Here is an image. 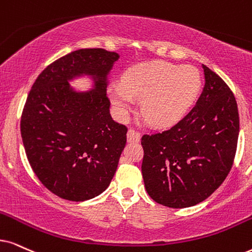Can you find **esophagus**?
<instances>
[{
  "instance_id": "34e87169",
  "label": "esophagus",
  "mask_w": 252,
  "mask_h": 252,
  "mask_svg": "<svg viewBox=\"0 0 252 252\" xmlns=\"http://www.w3.org/2000/svg\"><path fill=\"white\" fill-rule=\"evenodd\" d=\"M126 138H128L129 143H138L141 141V135H139V132H137L136 130L129 129L128 133H126Z\"/></svg>"
}]
</instances>
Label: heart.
I'll return each mask as SVG.
<instances>
[{
	"instance_id": "obj_1",
	"label": "heart",
	"mask_w": 252,
	"mask_h": 252,
	"mask_svg": "<svg viewBox=\"0 0 252 252\" xmlns=\"http://www.w3.org/2000/svg\"><path fill=\"white\" fill-rule=\"evenodd\" d=\"M201 75L194 66L167 62L144 63L124 73L122 84L108 87L117 115L124 119L142 98V111L156 126H171L184 119L199 97Z\"/></svg>"
}]
</instances>
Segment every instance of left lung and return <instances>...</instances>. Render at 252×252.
<instances>
[{
    "label": "left lung",
    "instance_id": "1",
    "mask_svg": "<svg viewBox=\"0 0 252 252\" xmlns=\"http://www.w3.org/2000/svg\"><path fill=\"white\" fill-rule=\"evenodd\" d=\"M205 87L192 110L171 129L142 137V174L151 199L171 208L202 202L234 163L240 117L228 85L202 65Z\"/></svg>",
    "mask_w": 252,
    "mask_h": 252
}]
</instances>
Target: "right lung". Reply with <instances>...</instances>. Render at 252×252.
Listing matches in <instances>:
<instances>
[{"instance_id":"1","label":"right lung","mask_w":252,"mask_h":252,"mask_svg":"<svg viewBox=\"0 0 252 252\" xmlns=\"http://www.w3.org/2000/svg\"><path fill=\"white\" fill-rule=\"evenodd\" d=\"M120 56L81 49L62 57L38 75L21 119L29 163L40 183L59 197L86 201L109 186L126 143V126L111 119L108 75ZM87 75L91 91L69 81Z\"/></svg>"}]
</instances>
